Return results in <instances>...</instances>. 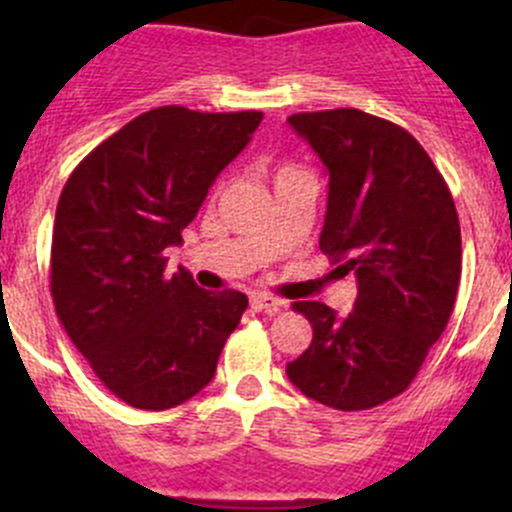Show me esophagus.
<instances>
[{
  "label": "esophagus",
  "instance_id": "34e87169",
  "mask_svg": "<svg viewBox=\"0 0 512 512\" xmlns=\"http://www.w3.org/2000/svg\"><path fill=\"white\" fill-rule=\"evenodd\" d=\"M250 307L255 312H267V314H275L282 309V299L270 297V294H262V292H252L250 294Z\"/></svg>",
  "mask_w": 512,
  "mask_h": 512
}]
</instances>
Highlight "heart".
Wrapping results in <instances>:
<instances>
[{
  "instance_id": "obj_1",
  "label": "heart",
  "mask_w": 512,
  "mask_h": 512,
  "mask_svg": "<svg viewBox=\"0 0 512 512\" xmlns=\"http://www.w3.org/2000/svg\"><path fill=\"white\" fill-rule=\"evenodd\" d=\"M294 173H302V170L297 168V165H280V168H277V173H275V180H280V178H287V175H294Z\"/></svg>"
}]
</instances>
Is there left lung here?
Instances as JSON below:
<instances>
[{"instance_id": "1", "label": "left lung", "mask_w": 512, "mask_h": 512, "mask_svg": "<svg viewBox=\"0 0 512 512\" xmlns=\"http://www.w3.org/2000/svg\"><path fill=\"white\" fill-rule=\"evenodd\" d=\"M289 126L329 175L319 247L354 272V309L297 302L314 329L287 376L339 411L394 399L416 379L451 319L461 282V225L446 180L396 123L356 108L294 113Z\"/></svg>"}]
</instances>
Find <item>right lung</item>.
<instances>
[{
	"mask_svg": "<svg viewBox=\"0 0 512 512\" xmlns=\"http://www.w3.org/2000/svg\"><path fill=\"white\" fill-rule=\"evenodd\" d=\"M260 111L200 113L160 106L96 146L66 180L51 235L56 317L94 374L133 409L165 411L213 381L247 297L165 275Z\"/></svg>",
	"mask_w": 512,
	"mask_h": 512,
	"instance_id": "add662e5",
	"label": "right lung"
}]
</instances>
